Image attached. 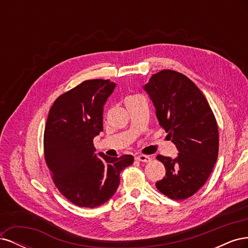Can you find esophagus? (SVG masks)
Wrapping results in <instances>:
<instances>
[{"label":"esophagus","instance_id":"34e87169","mask_svg":"<svg viewBox=\"0 0 248 248\" xmlns=\"http://www.w3.org/2000/svg\"><path fill=\"white\" fill-rule=\"evenodd\" d=\"M136 158H137V160L141 161V162H150V161L152 160L151 157L147 156V155H138Z\"/></svg>","mask_w":248,"mask_h":248}]
</instances>
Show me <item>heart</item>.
Segmentation results:
<instances>
[{
	"label": "heart",
	"mask_w": 248,
	"mask_h": 248,
	"mask_svg": "<svg viewBox=\"0 0 248 248\" xmlns=\"http://www.w3.org/2000/svg\"><path fill=\"white\" fill-rule=\"evenodd\" d=\"M137 97H140V96H130V97H128V98L126 99V101H128V100H130V99H133V98H137Z\"/></svg>",
	"instance_id": "heart-1"
}]
</instances>
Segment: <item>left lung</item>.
Returning a JSON list of instances; mask_svg holds the SVG:
<instances>
[{"mask_svg": "<svg viewBox=\"0 0 248 248\" xmlns=\"http://www.w3.org/2000/svg\"><path fill=\"white\" fill-rule=\"evenodd\" d=\"M156 109L159 124L178 150L176 158L158 155L166 177L156 183L172 200L191 197L204 185L218 156V128L201 90L174 70L155 73L142 87Z\"/></svg>", "mask_w": 248, "mask_h": 248, "instance_id": "1", "label": "left lung"}]
</instances>
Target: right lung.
I'll use <instances>...</instances> for the list:
<instances>
[{"mask_svg":"<svg viewBox=\"0 0 248 248\" xmlns=\"http://www.w3.org/2000/svg\"><path fill=\"white\" fill-rule=\"evenodd\" d=\"M116 84L90 79L58 97L44 130V157L58 189L79 207H99L114 196L120 172L132 155L95 154L93 140L103 130V107Z\"/></svg>","mask_w":248,"mask_h":248,"instance_id":"add662e5","label":"right lung"}]
</instances>
